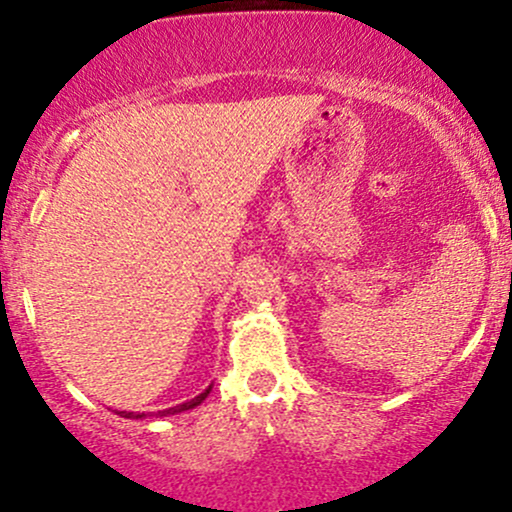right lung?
Instances as JSON below:
<instances>
[{"label":"right lung","mask_w":512,"mask_h":512,"mask_svg":"<svg viewBox=\"0 0 512 512\" xmlns=\"http://www.w3.org/2000/svg\"><path fill=\"white\" fill-rule=\"evenodd\" d=\"M209 393H211V386H209V389H206V391H201L199 396H194L192 401H187V403H179V406H174V408H167V411H157V415H160V418H162V415H174V413L192 411V408L199 406V403L204 401V398L209 396ZM119 415H121V418H133V420H138V418H145V415H148V413H126V411H121Z\"/></svg>","instance_id":"obj_1"}]
</instances>
